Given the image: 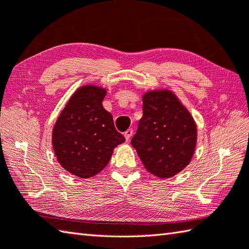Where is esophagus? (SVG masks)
<instances>
[{
  "label": "esophagus",
  "instance_id": "34e87169",
  "mask_svg": "<svg viewBox=\"0 0 249 249\" xmlns=\"http://www.w3.org/2000/svg\"><path fill=\"white\" fill-rule=\"evenodd\" d=\"M131 135H133V129L131 128H129V129H127L124 133V137H125V139H126V141H129V139H130V137H131Z\"/></svg>",
  "mask_w": 249,
  "mask_h": 249
}]
</instances>
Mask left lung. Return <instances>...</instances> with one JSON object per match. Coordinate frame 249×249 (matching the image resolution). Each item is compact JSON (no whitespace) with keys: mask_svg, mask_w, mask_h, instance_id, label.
<instances>
[{"mask_svg":"<svg viewBox=\"0 0 249 249\" xmlns=\"http://www.w3.org/2000/svg\"><path fill=\"white\" fill-rule=\"evenodd\" d=\"M142 101L143 115L131 145L149 173L170 178L191 162L196 145V124L168 89L145 92Z\"/></svg>","mask_w":249,"mask_h":249,"instance_id":"8db88e82","label":"left lung"}]
</instances>
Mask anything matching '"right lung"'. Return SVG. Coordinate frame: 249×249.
Instances as JSON below:
<instances>
[{
  "label": "right lung",
  "mask_w": 249,
  "mask_h": 249,
  "mask_svg": "<svg viewBox=\"0 0 249 249\" xmlns=\"http://www.w3.org/2000/svg\"><path fill=\"white\" fill-rule=\"evenodd\" d=\"M107 90L80 87L71 96L53 126L52 142L57 160L67 172L83 179L104 169L113 150L125 141L113 118L102 107Z\"/></svg>",
  "instance_id": "1"
}]
</instances>
